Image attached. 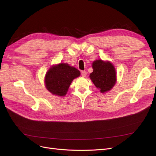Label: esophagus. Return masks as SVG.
I'll return each instance as SVG.
<instances>
[{
  "label": "esophagus",
  "mask_w": 156,
  "mask_h": 156,
  "mask_svg": "<svg viewBox=\"0 0 156 156\" xmlns=\"http://www.w3.org/2000/svg\"><path fill=\"white\" fill-rule=\"evenodd\" d=\"M87 72L86 71H83V72H81V75L83 77H85L87 76Z\"/></svg>",
  "instance_id": "1"
}]
</instances>
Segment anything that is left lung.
<instances>
[{
	"mask_svg": "<svg viewBox=\"0 0 156 156\" xmlns=\"http://www.w3.org/2000/svg\"><path fill=\"white\" fill-rule=\"evenodd\" d=\"M92 67L93 72L89 77L94 85L101 93L110 91L116 82V72L113 64L110 61L99 59L94 61Z\"/></svg>",
	"mask_w": 156,
	"mask_h": 156,
	"instance_id": "obj_1",
	"label": "left lung"
}]
</instances>
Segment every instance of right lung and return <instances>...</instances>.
Listing matches in <instances>:
<instances>
[{"instance_id": "1", "label": "right lung", "mask_w": 156, "mask_h": 156, "mask_svg": "<svg viewBox=\"0 0 156 156\" xmlns=\"http://www.w3.org/2000/svg\"><path fill=\"white\" fill-rule=\"evenodd\" d=\"M79 71L67 63H59L49 68L45 76V85L52 94L65 96L73 80L80 76Z\"/></svg>"}]
</instances>
